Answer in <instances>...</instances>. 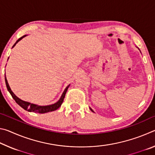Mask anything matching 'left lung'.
<instances>
[{"label":"left lung","instance_id":"1","mask_svg":"<svg viewBox=\"0 0 155 155\" xmlns=\"http://www.w3.org/2000/svg\"><path fill=\"white\" fill-rule=\"evenodd\" d=\"M91 111H92V110H91Z\"/></svg>","mask_w":155,"mask_h":155}]
</instances>
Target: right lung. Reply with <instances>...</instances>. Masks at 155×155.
I'll use <instances>...</instances> for the list:
<instances>
[{"label":"right lung","mask_w":155,"mask_h":155,"mask_svg":"<svg viewBox=\"0 0 155 155\" xmlns=\"http://www.w3.org/2000/svg\"><path fill=\"white\" fill-rule=\"evenodd\" d=\"M26 35H24V36L21 37L20 38L18 39L16 42L15 43L14 45L13 46V47L15 45V44H16L18 41H19L21 39L23 38ZM5 83H6L7 90L9 91V92L12 95V98L14 99V101L15 102H16V103L18 104H19V105L22 107V108H23L25 110H27V111H28L38 113V114H44V113L53 111H54V110H57L59 108V107H60V106L61 105L63 101H64V99L65 96V93H66L68 89L70 86V85H69L65 89V90L64 91V93H63V94H62L61 98H60L59 101L58 102H57L56 103H54L53 104H51V105H48V106H38V105H37V104H31L30 103H28V102L23 101H22V100H20L19 98H18V97L15 96L14 93H13V91H12L11 89H10L9 84H8V83H7V80L6 78V77H5Z\"/></svg>","instance_id":"1"}]
</instances>
